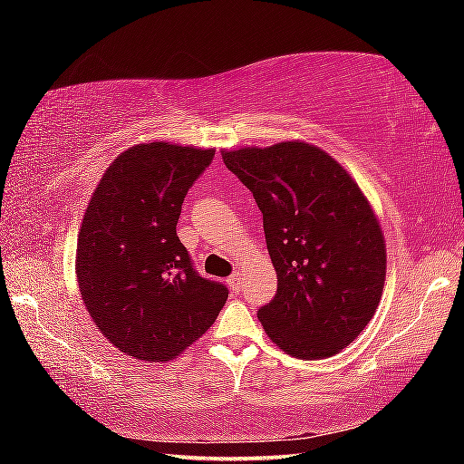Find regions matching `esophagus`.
<instances>
[{
	"instance_id": "obj_1",
	"label": "esophagus",
	"mask_w": 464,
	"mask_h": 464,
	"mask_svg": "<svg viewBox=\"0 0 464 464\" xmlns=\"http://www.w3.org/2000/svg\"><path fill=\"white\" fill-rule=\"evenodd\" d=\"M227 285L231 286V290H235V293H239L241 290V276H239V272H233L229 278H227Z\"/></svg>"
}]
</instances>
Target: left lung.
I'll return each instance as SVG.
<instances>
[{"instance_id":"obj_1","label":"left lung","mask_w":464,"mask_h":464,"mask_svg":"<svg viewBox=\"0 0 464 464\" xmlns=\"http://www.w3.org/2000/svg\"><path fill=\"white\" fill-rule=\"evenodd\" d=\"M264 215L278 288L257 309L270 340L303 360L334 356L379 307L387 251L371 204L332 155L285 140L223 151Z\"/></svg>"}]
</instances>
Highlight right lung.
I'll use <instances>...</instances> for the list:
<instances>
[{
	"instance_id": "right-lung-1",
	"label": "right lung",
	"mask_w": 464,
	"mask_h": 464,
	"mask_svg": "<svg viewBox=\"0 0 464 464\" xmlns=\"http://www.w3.org/2000/svg\"><path fill=\"white\" fill-rule=\"evenodd\" d=\"M215 149L163 140L110 163L77 235V282L93 324L127 356L168 362L215 324L229 296L194 268L176 225Z\"/></svg>"
}]
</instances>
